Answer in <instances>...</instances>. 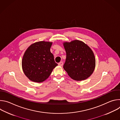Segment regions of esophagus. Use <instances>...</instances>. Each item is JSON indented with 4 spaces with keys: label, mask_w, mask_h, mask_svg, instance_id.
<instances>
[{
    "label": "esophagus",
    "mask_w": 120,
    "mask_h": 120,
    "mask_svg": "<svg viewBox=\"0 0 120 120\" xmlns=\"http://www.w3.org/2000/svg\"><path fill=\"white\" fill-rule=\"evenodd\" d=\"M63 63L62 62H60V63H58V65H59L60 66H63Z\"/></svg>",
    "instance_id": "34e87169"
}]
</instances>
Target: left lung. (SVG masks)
Here are the masks:
<instances>
[{
  "label": "left lung",
  "instance_id": "obj_1",
  "mask_svg": "<svg viewBox=\"0 0 120 120\" xmlns=\"http://www.w3.org/2000/svg\"><path fill=\"white\" fill-rule=\"evenodd\" d=\"M63 45L66 53L63 68L68 75L77 81L89 77L95 67V58L91 48L78 40L64 42Z\"/></svg>",
  "mask_w": 120,
  "mask_h": 120
}]
</instances>
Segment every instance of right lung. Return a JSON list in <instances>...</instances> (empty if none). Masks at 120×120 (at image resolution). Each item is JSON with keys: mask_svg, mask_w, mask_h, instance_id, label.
<instances>
[{"mask_svg": "<svg viewBox=\"0 0 120 120\" xmlns=\"http://www.w3.org/2000/svg\"><path fill=\"white\" fill-rule=\"evenodd\" d=\"M52 42L39 41L31 45L22 60L23 71L31 81L41 82L47 79L58 65L50 52Z\"/></svg>", "mask_w": 120, "mask_h": 120, "instance_id": "1", "label": "right lung"}]
</instances>
